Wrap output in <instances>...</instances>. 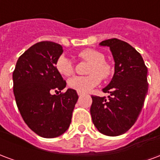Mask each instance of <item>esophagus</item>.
I'll list each match as a JSON object with an SVG mask.
<instances>
[{
    "label": "esophagus",
    "mask_w": 160,
    "mask_h": 160,
    "mask_svg": "<svg viewBox=\"0 0 160 160\" xmlns=\"http://www.w3.org/2000/svg\"><path fill=\"white\" fill-rule=\"evenodd\" d=\"M77 93H78V95H79V96L82 95V93H81V92H77Z\"/></svg>",
    "instance_id": "esophagus-1"
}]
</instances>
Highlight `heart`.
Wrapping results in <instances>:
<instances>
[{
  "label": "heart",
  "mask_w": 160,
  "mask_h": 160,
  "mask_svg": "<svg viewBox=\"0 0 160 160\" xmlns=\"http://www.w3.org/2000/svg\"><path fill=\"white\" fill-rule=\"evenodd\" d=\"M78 56L91 64L87 76H74L68 80V86L81 93H86L97 86L102 79L106 80L112 74L111 65L105 61V57L101 52L95 49H85L78 53ZM56 68L59 74L69 76L74 72V64L68 56L62 54L56 61Z\"/></svg>",
  "instance_id": "obj_1"
}]
</instances>
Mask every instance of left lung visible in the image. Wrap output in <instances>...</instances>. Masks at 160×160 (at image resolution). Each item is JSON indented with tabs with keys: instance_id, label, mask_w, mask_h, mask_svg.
I'll return each instance as SVG.
<instances>
[{
	"instance_id": "left-lung-1",
	"label": "left lung",
	"mask_w": 160,
	"mask_h": 160,
	"mask_svg": "<svg viewBox=\"0 0 160 160\" xmlns=\"http://www.w3.org/2000/svg\"><path fill=\"white\" fill-rule=\"evenodd\" d=\"M108 47L114 60L112 80L102 89L108 98L92 96V122L102 134L116 137L134 125L144 104L148 83L142 57L127 42L116 38L99 44Z\"/></svg>"
}]
</instances>
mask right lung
Returning a JSON list of instances; mask_svg holds the SVG:
<instances>
[{"mask_svg": "<svg viewBox=\"0 0 160 160\" xmlns=\"http://www.w3.org/2000/svg\"><path fill=\"white\" fill-rule=\"evenodd\" d=\"M62 47L52 41L33 45L19 57L12 74L13 93L26 125L45 138H53L68 130L78 100L75 90L68 89L56 68Z\"/></svg>", "mask_w": 160, "mask_h": 160, "instance_id": "obj_1", "label": "right lung"}]
</instances>
